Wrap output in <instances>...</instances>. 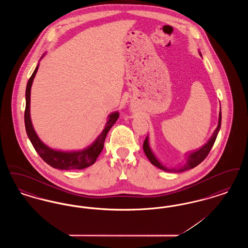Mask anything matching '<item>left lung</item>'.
I'll return each instance as SVG.
<instances>
[{
    "label": "left lung",
    "instance_id": "8db88e82",
    "mask_svg": "<svg viewBox=\"0 0 248 248\" xmlns=\"http://www.w3.org/2000/svg\"><path fill=\"white\" fill-rule=\"evenodd\" d=\"M199 54L201 55L200 52ZM220 126H221V107H220V111H219V115H218V124H217V126L216 130L214 131V133L211 136V138L209 139V140L206 142L204 145H202L201 148H199L198 150H195V151H191L189 153H186L184 154V157L186 158V161L185 163L182 165H179L177 167H168L166 165H164L159 159L158 157L155 155V154L153 151V149L151 148L150 146V140H149V136H147L144 144H143V150H144V153L146 154V156L148 157V159L150 160V162L156 167H158L159 169L161 170H164L166 172H173V173H179V172H183V171H186V170H189V169H192L194 168L195 166L201 164L204 159L205 157L208 155L210 150L212 149L213 145L216 141V139L217 137V134L220 130Z\"/></svg>",
    "mask_w": 248,
    "mask_h": 248
}]
</instances>
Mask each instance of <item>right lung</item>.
I'll return each mask as SVG.
<instances>
[{
  "mask_svg": "<svg viewBox=\"0 0 248 248\" xmlns=\"http://www.w3.org/2000/svg\"><path fill=\"white\" fill-rule=\"evenodd\" d=\"M45 53L41 59L46 56ZM40 63L36 66L35 70L32 75L31 76L26 87V108L24 114L25 127L27 135L31 142L33 148L35 149L37 154L41 156V158L54 168L60 170H72V169H83L90 165H94L98 155L102 152L104 147V142L106 139L107 134L112 125L116 123L119 118V111H113L108 116V121L104 129L101 134L94 140V141L88 147L79 151H60L52 149L46 144L40 140L35 129L32 125L31 118V90L33 80L35 78L36 73L39 69Z\"/></svg>",
  "mask_w": 248,
  "mask_h": 248,
  "instance_id": "obj_1",
  "label": "right lung"
}]
</instances>
